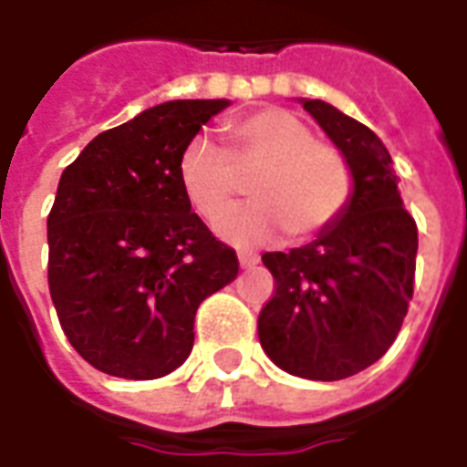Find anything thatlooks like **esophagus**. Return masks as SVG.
Masks as SVG:
<instances>
[{
  "label": "esophagus",
  "mask_w": 467,
  "mask_h": 467,
  "mask_svg": "<svg viewBox=\"0 0 467 467\" xmlns=\"http://www.w3.org/2000/svg\"><path fill=\"white\" fill-rule=\"evenodd\" d=\"M237 259H240L242 269H252V266H256V264H259V254H254V252H240V254H237Z\"/></svg>",
  "instance_id": "34e87169"
}]
</instances>
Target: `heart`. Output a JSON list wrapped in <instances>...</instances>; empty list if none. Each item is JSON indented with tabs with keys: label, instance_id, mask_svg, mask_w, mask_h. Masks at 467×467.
<instances>
[{
	"label": "heart",
	"instance_id": "obj_1",
	"mask_svg": "<svg viewBox=\"0 0 467 467\" xmlns=\"http://www.w3.org/2000/svg\"><path fill=\"white\" fill-rule=\"evenodd\" d=\"M233 150L196 135L179 155L176 176L191 208L217 218L254 173L248 192L254 204L241 206L215 223L220 240L256 247L291 234L306 242L341 218L354 193V174L341 150L315 140L306 120L285 109H262L227 126Z\"/></svg>",
	"mask_w": 467,
	"mask_h": 467
}]
</instances>
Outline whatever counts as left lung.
Masks as SVG:
<instances>
[{
	"instance_id": "obj_1",
	"label": "left lung",
	"mask_w": 467,
	"mask_h": 467,
	"mask_svg": "<svg viewBox=\"0 0 467 467\" xmlns=\"http://www.w3.org/2000/svg\"><path fill=\"white\" fill-rule=\"evenodd\" d=\"M300 104L348 160L354 193L310 244L262 256L276 293L259 315V341L291 376L341 380L376 363L398 337L412 300L417 225L383 140L327 101Z\"/></svg>"
}]
</instances>
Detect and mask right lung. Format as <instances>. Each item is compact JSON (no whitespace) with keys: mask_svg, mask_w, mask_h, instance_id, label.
<instances>
[{"mask_svg":"<svg viewBox=\"0 0 467 467\" xmlns=\"http://www.w3.org/2000/svg\"><path fill=\"white\" fill-rule=\"evenodd\" d=\"M227 99H176L97 135L60 176L47 215V285L69 344L109 376L152 380L193 348L198 306L240 271L176 176Z\"/></svg>","mask_w":467,"mask_h":467,"instance_id":"add662e5","label":"right lung"}]
</instances>
